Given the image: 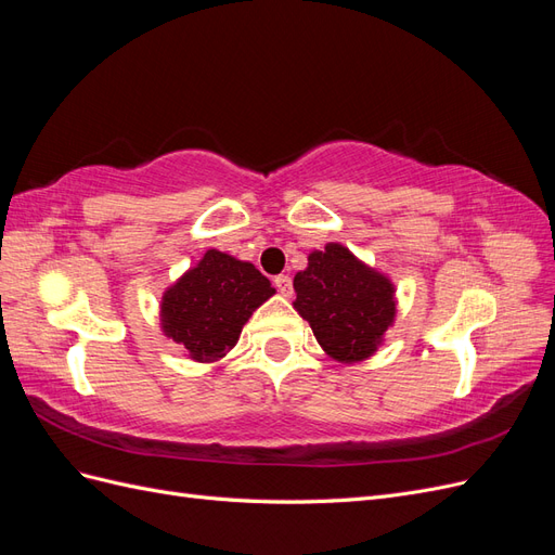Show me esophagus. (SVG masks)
<instances>
[{
    "label": "esophagus",
    "mask_w": 555,
    "mask_h": 555,
    "mask_svg": "<svg viewBox=\"0 0 555 555\" xmlns=\"http://www.w3.org/2000/svg\"><path fill=\"white\" fill-rule=\"evenodd\" d=\"M273 284H275V289H278L282 296H292V294H294V284H292V278H289V275H278V278L273 280Z\"/></svg>",
    "instance_id": "34e87169"
}]
</instances>
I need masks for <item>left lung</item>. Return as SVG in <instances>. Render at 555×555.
Segmentation results:
<instances>
[{
	"mask_svg": "<svg viewBox=\"0 0 555 555\" xmlns=\"http://www.w3.org/2000/svg\"><path fill=\"white\" fill-rule=\"evenodd\" d=\"M294 308L326 354L343 363L371 357L396 314L391 282L343 245L312 251L306 271L294 278Z\"/></svg>",
	"mask_w": 555,
	"mask_h": 555,
	"instance_id": "8db88e82",
	"label": "left lung"
}]
</instances>
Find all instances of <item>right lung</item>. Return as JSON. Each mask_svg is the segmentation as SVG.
I'll list each match as a JSON object with an SVG mask.
<instances>
[{
    "label": "right lung",
    "mask_w": 555,
    "mask_h": 555,
    "mask_svg": "<svg viewBox=\"0 0 555 555\" xmlns=\"http://www.w3.org/2000/svg\"><path fill=\"white\" fill-rule=\"evenodd\" d=\"M275 289L255 266L208 249L162 300L164 333L194 361H215L238 343L243 324Z\"/></svg>",
    "instance_id": "1"
}]
</instances>
